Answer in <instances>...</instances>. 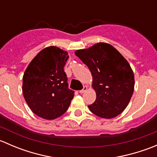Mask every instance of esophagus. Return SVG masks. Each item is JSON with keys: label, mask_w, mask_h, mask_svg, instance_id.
I'll use <instances>...</instances> for the list:
<instances>
[{"label": "esophagus", "mask_w": 157, "mask_h": 157, "mask_svg": "<svg viewBox=\"0 0 157 157\" xmlns=\"http://www.w3.org/2000/svg\"><path fill=\"white\" fill-rule=\"evenodd\" d=\"M86 90H87V86H83V88L81 90H80V93H83L85 91H86Z\"/></svg>", "instance_id": "34e87169"}]
</instances>
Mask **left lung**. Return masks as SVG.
<instances>
[{
  "mask_svg": "<svg viewBox=\"0 0 157 157\" xmlns=\"http://www.w3.org/2000/svg\"><path fill=\"white\" fill-rule=\"evenodd\" d=\"M75 55L93 75L96 99L88 108L103 118L116 117L129 103L134 88V76L127 60L113 46L99 42Z\"/></svg>",
  "mask_w": 157,
  "mask_h": 157,
  "instance_id": "8db88e82",
  "label": "left lung"
}]
</instances>
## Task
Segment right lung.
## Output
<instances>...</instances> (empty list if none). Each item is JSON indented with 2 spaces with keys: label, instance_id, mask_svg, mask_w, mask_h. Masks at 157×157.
Masks as SVG:
<instances>
[{
  "label": "right lung",
  "instance_id": "add662e5",
  "mask_svg": "<svg viewBox=\"0 0 157 157\" xmlns=\"http://www.w3.org/2000/svg\"><path fill=\"white\" fill-rule=\"evenodd\" d=\"M67 52L55 46L41 51L23 77V93L31 110L48 120L61 116L69 108L74 91L70 90L64 71Z\"/></svg>",
  "mask_w": 157,
  "mask_h": 157
}]
</instances>
